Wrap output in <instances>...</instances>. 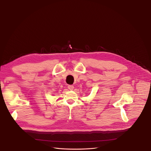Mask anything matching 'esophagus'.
Masks as SVG:
<instances>
[{
    "instance_id": "esophagus-1",
    "label": "esophagus",
    "mask_w": 151,
    "mask_h": 151,
    "mask_svg": "<svg viewBox=\"0 0 151 151\" xmlns=\"http://www.w3.org/2000/svg\"><path fill=\"white\" fill-rule=\"evenodd\" d=\"M68 88L69 89V90H72L74 88V86L72 85H69L68 86Z\"/></svg>"
}]
</instances>
